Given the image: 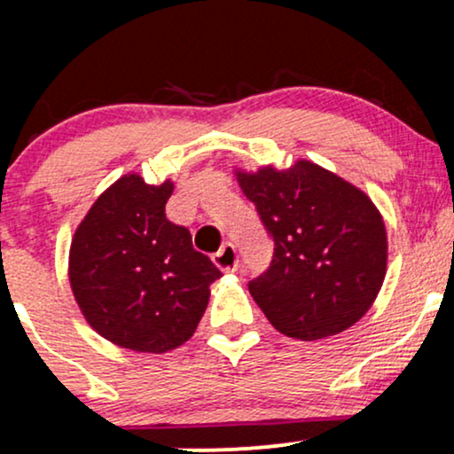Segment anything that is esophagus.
<instances>
[{
    "label": "esophagus",
    "mask_w": 454,
    "mask_h": 454,
    "mask_svg": "<svg viewBox=\"0 0 454 454\" xmlns=\"http://www.w3.org/2000/svg\"><path fill=\"white\" fill-rule=\"evenodd\" d=\"M213 262L222 270H237L239 267V254L232 243H223L215 254H213Z\"/></svg>",
    "instance_id": "esophagus-1"
}]
</instances>
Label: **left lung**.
Listing matches in <instances>:
<instances>
[{"label":"left lung","instance_id":"left-lung-1","mask_svg":"<svg viewBox=\"0 0 454 454\" xmlns=\"http://www.w3.org/2000/svg\"><path fill=\"white\" fill-rule=\"evenodd\" d=\"M237 176L275 245L270 267L247 284L270 325L314 341L361 320L387 275V231L376 205L305 160Z\"/></svg>","mask_w":454,"mask_h":454}]
</instances>
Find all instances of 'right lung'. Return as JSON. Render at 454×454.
I'll return each instance as SVG.
<instances>
[{"label": "right lung", "instance_id": "obj_1", "mask_svg": "<svg viewBox=\"0 0 454 454\" xmlns=\"http://www.w3.org/2000/svg\"><path fill=\"white\" fill-rule=\"evenodd\" d=\"M173 184L126 175L93 202L70 247V284L104 340L168 352L194 335L220 269L166 220Z\"/></svg>", "mask_w": 454, "mask_h": 454}]
</instances>
